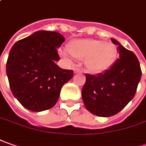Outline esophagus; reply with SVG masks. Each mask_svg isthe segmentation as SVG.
Returning a JSON list of instances; mask_svg holds the SVG:
<instances>
[{
	"instance_id": "esophagus-1",
	"label": "esophagus",
	"mask_w": 146,
	"mask_h": 146,
	"mask_svg": "<svg viewBox=\"0 0 146 146\" xmlns=\"http://www.w3.org/2000/svg\"><path fill=\"white\" fill-rule=\"evenodd\" d=\"M74 73H80V72H82V70L80 69V68H75L74 69Z\"/></svg>"
}]
</instances>
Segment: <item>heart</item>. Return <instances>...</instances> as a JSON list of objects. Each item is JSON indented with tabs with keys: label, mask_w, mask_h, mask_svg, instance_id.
<instances>
[{
	"label": "heart",
	"mask_w": 146,
	"mask_h": 146,
	"mask_svg": "<svg viewBox=\"0 0 146 146\" xmlns=\"http://www.w3.org/2000/svg\"><path fill=\"white\" fill-rule=\"evenodd\" d=\"M67 51L75 59H85L86 68L93 73H100L109 68L118 56V48L114 43L96 38L72 40L67 45ZM60 55L64 59L68 60L65 52H61Z\"/></svg>",
	"instance_id": "b5f03b06"
}]
</instances>
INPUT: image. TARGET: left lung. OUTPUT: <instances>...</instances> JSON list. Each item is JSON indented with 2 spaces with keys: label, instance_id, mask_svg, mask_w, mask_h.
I'll return each instance as SVG.
<instances>
[{
  "label": "left lung",
  "instance_id": "8db88e82",
  "mask_svg": "<svg viewBox=\"0 0 146 146\" xmlns=\"http://www.w3.org/2000/svg\"><path fill=\"white\" fill-rule=\"evenodd\" d=\"M119 57L111 68L98 75L86 74L82 90L86 109L98 116L108 117L119 112L134 97L141 77L136 55L115 39Z\"/></svg>",
  "mask_w": 146,
  "mask_h": 146
}]
</instances>
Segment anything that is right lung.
Returning a JSON list of instances; mask_svg holds the SVG:
<instances>
[{
  "instance_id": "right-lung-1",
  "label": "right lung",
  "mask_w": 146,
  "mask_h": 146,
  "mask_svg": "<svg viewBox=\"0 0 146 146\" xmlns=\"http://www.w3.org/2000/svg\"><path fill=\"white\" fill-rule=\"evenodd\" d=\"M64 42L60 33L39 31L14 43L9 54L6 73L14 97L30 111L55 106L73 70L60 68L57 48Z\"/></svg>"
}]
</instances>
